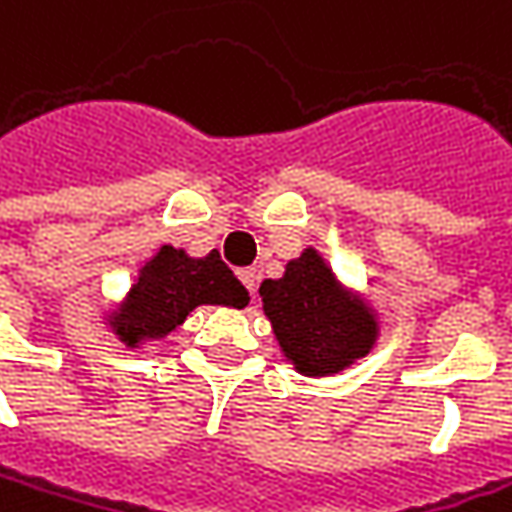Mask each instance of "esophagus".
<instances>
[{
	"label": "esophagus",
	"mask_w": 512,
	"mask_h": 512,
	"mask_svg": "<svg viewBox=\"0 0 512 512\" xmlns=\"http://www.w3.org/2000/svg\"><path fill=\"white\" fill-rule=\"evenodd\" d=\"M238 277H240V283L246 286V291H249V294H255L257 283H260V274H257V269H240Z\"/></svg>",
	"instance_id": "34e87169"
}]
</instances>
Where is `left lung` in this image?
<instances>
[{"label":"left lung","mask_w":512,"mask_h":512,"mask_svg":"<svg viewBox=\"0 0 512 512\" xmlns=\"http://www.w3.org/2000/svg\"><path fill=\"white\" fill-rule=\"evenodd\" d=\"M260 297L283 354L306 377L337 374L377 343L371 309L343 291L314 249L289 260L280 280H263Z\"/></svg>","instance_id":"obj_1"}]
</instances>
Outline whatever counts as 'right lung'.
Returning <instances> with one entry per match:
<instances>
[{"instance_id": "right-lung-1", "label": "right lung", "mask_w": 512, "mask_h": 512, "mask_svg": "<svg viewBox=\"0 0 512 512\" xmlns=\"http://www.w3.org/2000/svg\"><path fill=\"white\" fill-rule=\"evenodd\" d=\"M246 303L249 291L215 249L206 257H189L184 249L161 246L138 272L127 303L110 314V328L121 343L138 348L147 340L167 337L198 306L243 309Z\"/></svg>"}]
</instances>
